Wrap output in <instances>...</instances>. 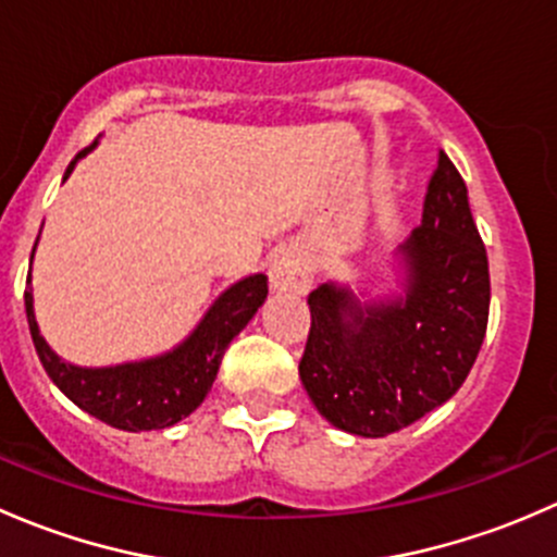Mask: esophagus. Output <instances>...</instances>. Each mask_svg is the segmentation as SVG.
Returning a JSON list of instances; mask_svg holds the SVG:
<instances>
[{
	"label": "esophagus",
	"instance_id": "obj_1",
	"mask_svg": "<svg viewBox=\"0 0 557 557\" xmlns=\"http://www.w3.org/2000/svg\"><path fill=\"white\" fill-rule=\"evenodd\" d=\"M269 283L280 294H307L312 280L307 272V263L296 252L285 250L274 258L272 269H269Z\"/></svg>",
	"mask_w": 557,
	"mask_h": 557
}]
</instances>
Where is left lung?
<instances>
[{"label":"left lung","instance_id":"obj_1","mask_svg":"<svg viewBox=\"0 0 557 557\" xmlns=\"http://www.w3.org/2000/svg\"><path fill=\"white\" fill-rule=\"evenodd\" d=\"M407 299L358 305L325 283L310 294L301 383L318 412L356 436H387L455 396L487 329L491 272L466 183L440 150L423 223L401 245Z\"/></svg>","mask_w":557,"mask_h":557}]
</instances>
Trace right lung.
<instances>
[{
  "mask_svg": "<svg viewBox=\"0 0 557 557\" xmlns=\"http://www.w3.org/2000/svg\"><path fill=\"white\" fill-rule=\"evenodd\" d=\"M88 150L91 148L81 150L72 159L64 180L75 170L77 159H83ZM32 256H35V250H32ZM267 294V274H252V277L239 280L210 307V312L196 325L194 334L183 345L174 347L172 352L150 358V361L121 363V367L107 369H83L61 361L39 336L29 288L24 290V301L39 363L55 387L70 401H75L77 407L112 425V429L153 431L174 425L205 401L212 383H215L228 342L258 312Z\"/></svg>",
  "mask_w": 557,
  "mask_h": 557,
  "instance_id": "obj_1",
  "label": "right lung"
}]
</instances>
